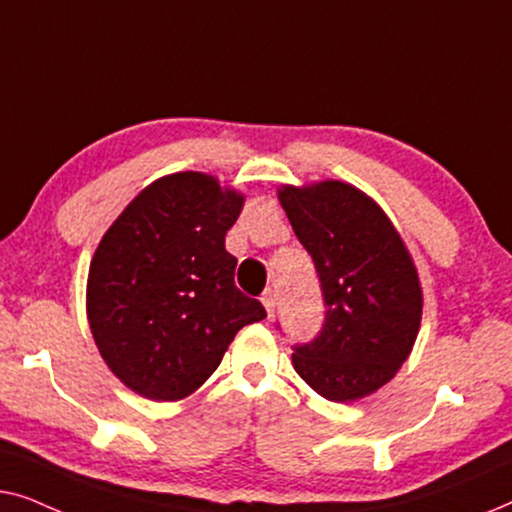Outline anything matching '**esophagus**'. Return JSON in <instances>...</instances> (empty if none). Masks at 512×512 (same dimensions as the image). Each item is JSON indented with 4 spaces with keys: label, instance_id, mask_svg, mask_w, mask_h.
Masks as SVG:
<instances>
[{
    "label": "esophagus",
    "instance_id": "34e87169",
    "mask_svg": "<svg viewBox=\"0 0 512 512\" xmlns=\"http://www.w3.org/2000/svg\"><path fill=\"white\" fill-rule=\"evenodd\" d=\"M261 300H263L265 310H268V317H272V314H275V307H277V293L272 289H265Z\"/></svg>",
    "mask_w": 512,
    "mask_h": 512
}]
</instances>
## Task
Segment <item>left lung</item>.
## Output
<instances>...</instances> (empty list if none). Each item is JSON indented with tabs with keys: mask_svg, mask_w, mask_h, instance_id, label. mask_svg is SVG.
I'll use <instances>...</instances> for the list:
<instances>
[{
	"mask_svg": "<svg viewBox=\"0 0 512 512\" xmlns=\"http://www.w3.org/2000/svg\"><path fill=\"white\" fill-rule=\"evenodd\" d=\"M279 200L326 307L321 331L293 345V368L328 401L373 394L408 359L422 319L408 249L382 209L342 181L286 186Z\"/></svg>",
	"mask_w": 512,
	"mask_h": 512,
	"instance_id": "1",
	"label": "left lung"
}]
</instances>
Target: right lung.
Here are the masks:
<instances>
[{
	"label": "right lung",
	"mask_w": 512,
	"mask_h": 512,
	"mask_svg": "<svg viewBox=\"0 0 512 512\" xmlns=\"http://www.w3.org/2000/svg\"><path fill=\"white\" fill-rule=\"evenodd\" d=\"M242 195L179 172L144 188L102 237L88 272V321L102 359L153 401L193 394L242 326L265 319L235 284L226 233Z\"/></svg>",
	"instance_id": "right-lung-1"
}]
</instances>
